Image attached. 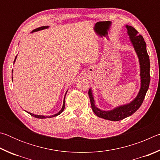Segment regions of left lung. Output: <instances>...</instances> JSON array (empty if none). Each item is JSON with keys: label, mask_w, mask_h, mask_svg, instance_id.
I'll use <instances>...</instances> for the list:
<instances>
[{"label": "left lung", "mask_w": 160, "mask_h": 160, "mask_svg": "<svg viewBox=\"0 0 160 160\" xmlns=\"http://www.w3.org/2000/svg\"><path fill=\"white\" fill-rule=\"evenodd\" d=\"M126 27L128 30L127 32L130 37V40L133 46L140 62L141 86H140V91L137 97L129 104L116 107L115 109L111 111H102L96 107L94 104V100L91 89H90L88 92L92 109L94 113L99 118L112 121L122 120L128 116H131L139 109L145 99L150 82V58H149L147 49H146V43L145 40L142 35L139 34L138 32L134 28L129 25H126Z\"/></svg>", "instance_id": "1"}]
</instances>
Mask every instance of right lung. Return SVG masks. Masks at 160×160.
I'll return each instance as SVG.
<instances>
[{
  "instance_id": "1",
  "label": "right lung",
  "mask_w": 160,
  "mask_h": 160,
  "mask_svg": "<svg viewBox=\"0 0 160 160\" xmlns=\"http://www.w3.org/2000/svg\"><path fill=\"white\" fill-rule=\"evenodd\" d=\"M48 28V26H43V27H40V28H37V29H34V30L32 32H32H37V31H39V30H42V29H47V28ZM16 58H17V56H16L15 58V60H14V63H15V60H16ZM66 93H67V92H66ZM65 97H66V95H65ZM64 108H65V97H64V100H63V107H62L60 111H59V112H58L57 113H56V114H54V115H52V116H42V115H36V114H34V113H29V112H28V113H29V114H30L31 116H34V117H35V118H47L54 117V116H56L59 115V114H60V113H61L62 112H63Z\"/></svg>"
}]
</instances>
